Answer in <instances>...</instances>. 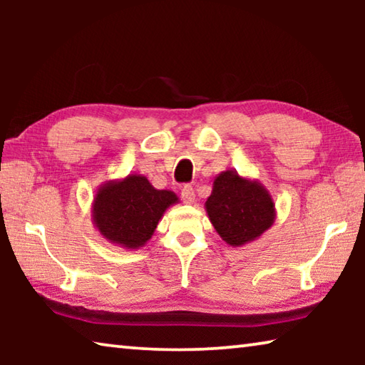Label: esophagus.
I'll return each mask as SVG.
<instances>
[{"label": "esophagus", "mask_w": 365, "mask_h": 365, "mask_svg": "<svg viewBox=\"0 0 365 365\" xmlns=\"http://www.w3.org/2000/svg\"><path fill=\"white\" fill-rule=\"evenodd\" d=\"M182 200L183 202H187V205H193L195 202V190L193 187H190V185H185L182 188Z\"/></svg>", "instance_id": "esophagus-1"}]
</instances>
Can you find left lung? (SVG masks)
<instances>
[{"mask_svg": "<svg viewBox=\"0 0 365 365\" xmlns=\"http://www.w3.org/2000/svg\"><path fill=\"white\" fill-rule=\"evenodd\" d=\"M205 207L215 232L233 248L255 242L274 225L277 217L269 190L233 169L214 178Z\"/></svg>", "mask_w": 365, "mask_h": 365, "instance_id": "obj_1", "label": "left lung"}]
</instances>
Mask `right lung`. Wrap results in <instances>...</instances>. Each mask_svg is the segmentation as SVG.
Instances as JSON below:
<instances>
[{"label":"right lung","instance_id":"right-lung-1","mask_svg":"<svg viewBox=\"0 0 365 365\" xmlns=\"http://www.w3.org/2000/svg\"><path fill=\"white\" fill-rule=\"evenodd\" d=\"M180 202L170 190H158L141 174L103 183L91 202L93 225L104 240L125 250H140L170 206Z\"/></svg>","mask_w":365,"mask_h":365}]
</instances>
